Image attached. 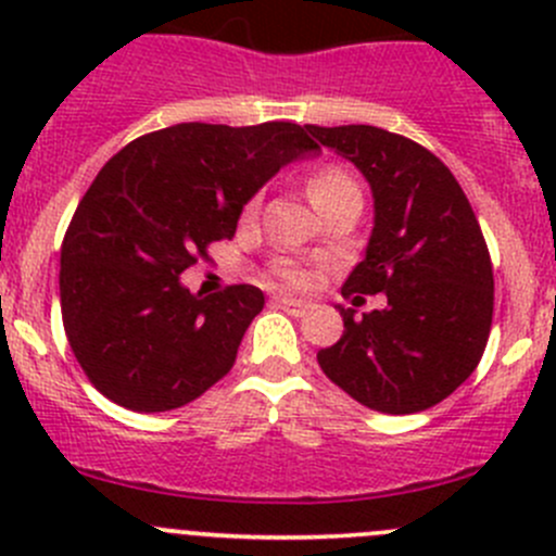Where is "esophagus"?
<instances>
[{
	"label": "esophagus",
	"mask_w": 556,
	"mask_h": 556,
	"mask_svg": "<svg viewBox=\"0 0 556 556\" xmlns=\"http://www.w3.org/2000/svg\"><path fill=\"white\" fill-rule=\"evenodd\" d=\"M274 304H277L279 309H285V312H288V314H293V317H304V314L312 309V304H309V301L282 299V295H279V299H274Z\"/></svg>",
	"instance_id": "34e87169"
}]
</instances>
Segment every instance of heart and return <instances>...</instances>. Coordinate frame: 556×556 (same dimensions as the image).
I'll return each instance as SVG.
<instances>
[{
    "mask_svg": "<svg viewBox=\"0 0 556 556\" xmlns=\"http://www.w3.org/2000/svg\"><path fill=\"white\" fill-rule=\"evenodd\" d=\"M352 185L355 182H352L350 174L336 169V166H328V169H319L309 179V199L317 204V201L325 199V195L336 193V190L341 188H352ZM282 277L288 279L290 285H306V279H309L304 271H299V268H285Z\"/></svg>",
    "mask_w": 556,
    "mask_h": 556,
    "instance_id": "1",
    "label": "heart"
}]
</instances>
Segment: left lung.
I'll list each match as a JSON object with an SVG mask.
<instances>
[{
  "mask_svg": "<svg viewBox=\"0 0 556 556\" xmlns=\"http://www.w3.org/2000/svg\"><path fill=\"white\" fill-rule=\"evenodd\" d=\"M306 131L374 193L366 257L341 295H387L361 317L341 306L344 333L317 352L319 368L374 412H425L476 371L490 339L495 279L479 220L444 161L414 139L377 126Z\"/></svg>",
  "mask_w": 556,
  "mask_h": 556,
  "instance_id": "left-lung-1",
  "label": "left lung"
}]
</instances>
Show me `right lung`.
I'll list each match as a JSON object with an SVG mask.
<instances>
[{"instance_id":"add662e5","label":"right lung","mask_w":556,"mask_h":556,"mask_svg":"<svg viewBox=\"0 0 556 556\" xmlns=\"http://www.w3.org/2000/svg\"><path fill=\"white\" fill-rule=\"evenodd\" d=\"M317 150L299 123H177L112 155L61 244V317L88 382L131 412L204 395L263 309L252 285L193 295L179 274L237 233L244 204Z\"/></svg>"}]
</instances>
